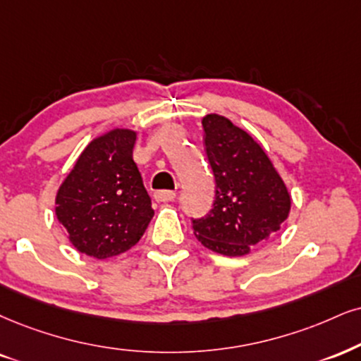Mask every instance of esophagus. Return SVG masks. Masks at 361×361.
<instances>
[{
	"mask_svg": "<svg viewBox=\"0 0 361 361\" xmlns=\"http://www.w3.org/2000/svg\"><path fill=\"white\" fill-rule=\"evenodd\" d=\"M176 192H173V190H157V192H155V199H157L159 202H171V201H173V199H176Z\"/></svg>",
	"mask_w": 361,
	"mask_h": 361,
	"instance_id": "esophagus-1",
	"label": "esophagus"
}]
</instances>
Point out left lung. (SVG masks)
Here are the masks:
<instances>
[{"mask_svg":"<svg viewBox=\"0 0 361 361\" xmlns=\"http://www.w3.org/2000/svg\"><path fill=\"white\" fill-rule=\"evenodd\" d=\"M206 152L216 177L211 212L194 219L204 247L222 256H246L288 219L291 195L264 149L219 114L202 118Z\"/></svg>","mask_w":361,"mask_h":361,"instance_id":"left-lung-1","label":"left lung"}]
</instances>
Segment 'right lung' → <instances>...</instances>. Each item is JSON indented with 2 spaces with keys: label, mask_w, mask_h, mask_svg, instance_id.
<instances>
[{
  "label": "right lung",
  "mask_w": 361,
  "mask_h": 361,
  "mask_svg": "<svg viewBox=\"0 0 361 361\" xmlns=\"http://www.w3.org/2000/svg\"><path fill=\"white\" fill-rule=\"evenodd\" d=\"M137 132L112 128L95 137L58 188L56 219L83 255L106 259L135 246L154 217L133 162Z\"/></svg>",
  "instance_id": "obj_1"
}]
</instances>
